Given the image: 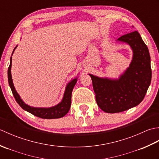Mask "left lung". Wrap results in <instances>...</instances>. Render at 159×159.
I'll list each match as a JSON object with an SVG mask.
<instances>
[{
  "instance_id": "obj_1",
  "label": "left lung",
  "mask_w": 159,
  "mask_h": 159,
  "mask_svg": "<svg viewBox=\"0 0 159 159\" xmlns=\"http://www.w3.org/2000/svg\"><path fill=\"white\" fill-rule=\"evenodd\" d=\"M117 41L127 43L133 50L129 67L116 79L89 74L98 105L108 113L122 112L139 104L152 79L149 50L139 33L131 32L120 37Z\"/></svg>"
}]
</instances>
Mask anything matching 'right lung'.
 Wrapping results in <instances>:
<instances>
[{
    "label": "right lung",
    "mask_w": 159,
    "mask_h": 159,
    "mask_svg": "<svg viewBox=\"0 0 159 159\" xmlns=\"http://www.w3.org/2000/svg\"><path fill=\"white\" fill-rule=\"evenodd\" d=\"M16 46L15 48L13 49L12 55L14 52L15 49L17 48ZM11 63H12V57L10 58V64L8 68V82L10 88L11 89L13 95L14 96L16 102H18L19 105L24 110L28 111L29 113L34 115L35 116H37L43 119H56V118H61L65 116L68 113V111L71 107V98H72V92L74 87L75 86L77 82L78 78L72 79L70 82L67 84L65 92H64L63 98L61 101L57 104V105L48 107V108H42V107H33L29 106L26 104L24 101L21 99L20 95L17 92V91L15 89V87L13 85V80L11 77Z\"/></svg>",
    "instance_id": "1"
}]
</instances>
